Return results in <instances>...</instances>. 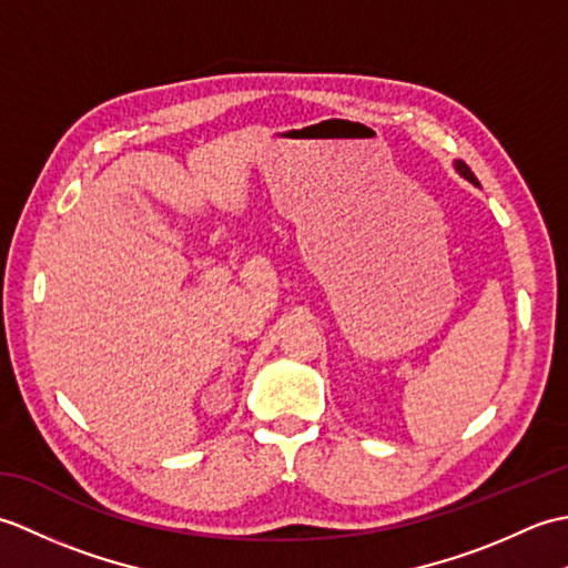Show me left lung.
<instances>
[{
	"label": "left lung",
	"mask_w": 568,
	"mask_h": 568,
	"mask_svg": "<svg viewBox=\"0 0 568 568\" xmlns=\"http://www.w3.org/2000/svg\"><path fill=\"white\" fill-rule=\"evenodd\" d=\"M454 168H456V171H458V175H464L466 180H468V183H474V185H478V180H476V175L474 173H470V168L464 163V161H456L454 163Z\"/></svg>",
	"instance_id": "1"
}]
</instances>
